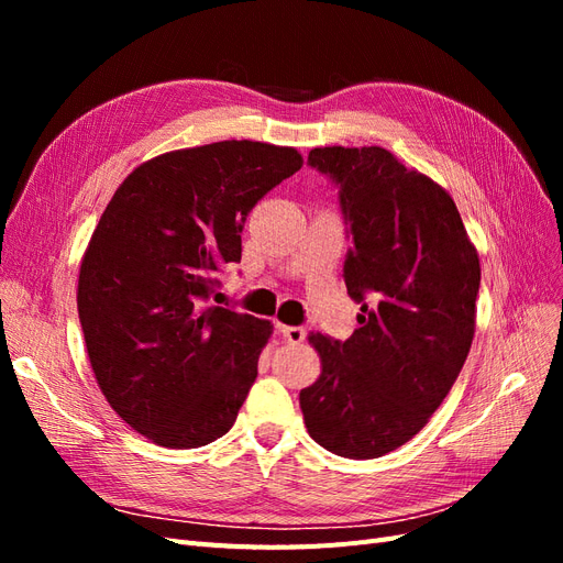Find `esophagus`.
<instances>
[{
	"label": "esophagus",
	"instance_id": "34e87169",
	"mask_svg": "<svg viewBox=\"0 0 563 563\" xmlns=\"http://www.w3.org/2000/svg\"><path fill=\"white\" fill-rule=\"evenodd\" d=\"M277 331L284 335L286 343L298 345L305 340V329L302 327H286V323H277Z\"/></svg>",
	"mask_w": 563,
	"mask_h": 563
}]
</instances>
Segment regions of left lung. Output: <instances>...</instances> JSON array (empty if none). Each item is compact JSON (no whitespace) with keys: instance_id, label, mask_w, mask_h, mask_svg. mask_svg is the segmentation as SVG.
<instances>
[{"instance_id":"1","label":"left lung","mask_w":563,"mask_h":563,"mask_svg":"<svg viewBox=\"0 0 563 563\" xmlns=\"http://www.w3.org/2000/svg\"><path fill=\"white\" fill-rule=\"evenodd\" d=\"M308 162L340 185L345 286L362 314L345 343L308 335L321 373L300 389V411L319 446L380 457L428 424L467 360L479 253L444 187L389 150L314 147Z\"/></svg>"}]
</instances>
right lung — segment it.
Here are the masks:
<instances>
[{
	"instance_id": "1",
	"label": "right lung",
	"mask_w": 563,
	"mask_h": 563,
	"mask_svg": "<svg viewBox=\"0 0 563 563\" xmlns=\"http://www.w3.org/2000/svg\"><path fill=\"white\" fill-rule=\"evenodd\" d=\"M302 166L296 147L220 141L164 152L117 187L81 255L77 310L96 383L152 444L223 437L258 376L272 323L216 308L246 216Z\"/></svg>"
}]
</instances>
